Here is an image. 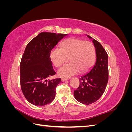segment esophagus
<instances>
[{
	"instance_id": "esophagus-1",
	"label": "esophagus",
	"mask_w": 132,
	"mask_h": 132,
	"mask_svg": "<svg viewBox=\"0 0 132 132\" xmlns=\"http://www.w3.org/2000/svg\"><path fill=\"white\" fill-rule=\"evenodd\" d=\"M67 79H65V78H62L61 79V80H62V81H66L67 80Z\"/></svg>"
}]
</instances>
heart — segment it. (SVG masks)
I'll list each match as a JSON object with an SVG mask.
<instances>
[{
	"instance_id": "heart-1",
	"label": "heart",
	"mask_w": 132,
	"mask_h": 132,
	"mask_svg": "<svg viewBox=\"0 0 132 132\" xmlns=\"http://www.w3.org/2000/svg\"><path fill=\"white\" fill-rule=\"evenodd\" d=\"M95 50L89 41H84L77 38H70L62 43L61 48L52 50L50 58L53 65L59 67L71 60L69 64L63 66L58 74L63 78H69L80 72L85 73L94 65L95 61Z\"/></svg>"
}]
</instances>
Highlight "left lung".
Here are the masks:
<instances>
[{"label": "left lung", "instance_id": "left-lung-1", "mask_svg": "<svg viewBox=\"0 0 132 132\" xmlns=\"http://www.w3.org/2000/svg\"><path fill=\"white\" fill-rule=\"evenodd\" d=\"M89 38H93L87 35ZM96 61L89 72L79 79L80 85L74 91L78 101L84 105L91 104L100 98L106 89L109 79L108 55L100 43L93 39Z\"/></svg>", "mask_w": 132, "mask_h": 132}]
</instances>
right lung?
<instances>
[{"instance_id": "obj_1", "label": "right lung", "mask_w": 132, "mask_h": 132, "mask_svg": "<svg viewBox=\"0 0 132 132\" xmlns=\"http://www.w3.org/2000/svg\"><path fill=\"white\" fill-rule=\"evenodd\" d=\"M67 34L41 32L28 43L20 62L22 93L31 104L43 106L53 101L61 78L48 79L55 74L50 58L51 50Z\"/></svg>"}]
</instances>
